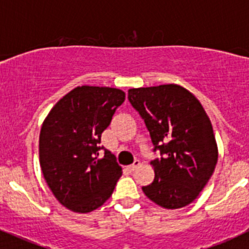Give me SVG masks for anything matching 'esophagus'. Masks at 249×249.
<instances>
[{"label": "esophagus", "instance_id": "esophagus-1", "mask_svg": "<svg viewBox=\"0 0 249 249\" xmlns=\"http://www.w3.org/2000/svg\"><path fill=\"white\" fill-rule=\"evenodd\" d=\"M140 164H141V163H140V160H139V159H135V161H134V163H132L131 165H129V166H127V169H129L130 171H134L135 169H137V168H139V166H140Z\"/></svg>", "mask_w": 249, "mask_h": 249}]
</instances>
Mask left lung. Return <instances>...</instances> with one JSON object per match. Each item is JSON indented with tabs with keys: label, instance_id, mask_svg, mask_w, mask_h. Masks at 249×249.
Listing matches in <instances>:
<instances>
[{
	"label": "left lung",
	"instance_id": "1",
	"mask_svg": "<svg viewBox=\"0 0 249 249\" xmlns=\"http://www.w3.org/2000/svg\"><path fill=\"white\" fill-rule=\"evenodd\" d=\"M132 107L144 120L153 151L154 180L142 191L158 206L178 209L192 203L213 175L218 146L199 101L182 86L130 89Z\"/></svg>",
	"mask_w": 249,
	"mask_h": 249
}]
</instances>
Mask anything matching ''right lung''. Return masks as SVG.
<instances>
[{"label": "right lung", "mask_w": 249, "mask_h": 249, "mask_svg": "<svg viewBox=\"0 0 249 249\" xmlns=\"http://www.w3.org/2000/svg\"><path fill=\"white\" fill-rule=\"evenodd\" d=\"M124 101L119 89L78 86L46 117L38 140L41 170L66 208L89 213L112 196L123 171L114 154L100 146L101 135Z\"/></svg>", "instance_id": "obj_1"}]
</instances>
